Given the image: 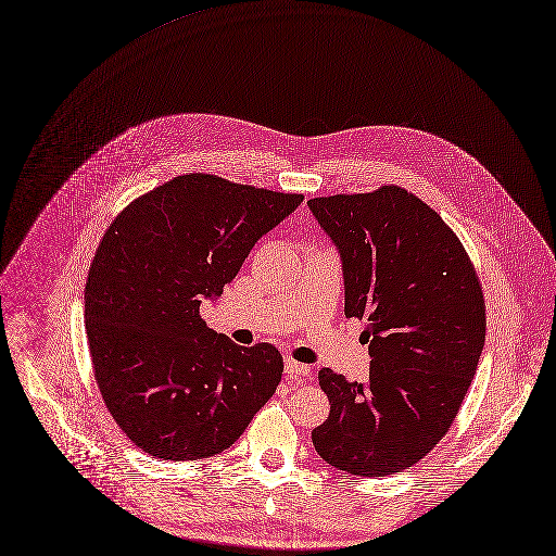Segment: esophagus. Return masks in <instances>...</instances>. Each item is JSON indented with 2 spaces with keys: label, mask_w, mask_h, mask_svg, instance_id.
Segmentation results:
<instances>
[{
  "label": "esophagus",
  "mask_w": 556,
  "mask_h": 556,
  "mask_svg": "<svg viewBox=\"0 0 556 556\" xmlns=\"http://www.w3.org/2000/svg\"><path fill=\"white\" fill-rule=\"evenodd\" d=\"M285 370L289 372V375H293V377H308L313 369L308 367V365H302V363H298V361H293V358H287L285 361Z\"/></svg>",
  "instance_id": "esophagus-1"
}]
</instances>
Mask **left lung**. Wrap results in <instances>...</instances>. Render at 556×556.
Returning <instances> with one entry per match:
<instances>
[{
    "mask_svg": "<svg viewBox=\"0 0 556 556\" xmlns=\"http://www.w3.org/2000/svg\"><path fill=\"white\" fill-rule=\"evenodd\" d=\"M337 243L345 317L365 319L369 381L319 370L330 416L313 429L334 468L386 477L420 462L451 429L485 343V298L453 228L399 186L308 200Z\"/></svg>",
    "mask_w": 556,
    "mask_h": 556,
    "instance_id": "left-lung-1",
    "label": "left lung"
}]
</instances>
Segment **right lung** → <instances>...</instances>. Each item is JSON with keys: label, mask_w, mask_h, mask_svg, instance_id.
<instances>
[{"label": "right lung", "mask_w": 556, "mask_h": 556, "mask_svg": "<svg viewBox=\"0 0 556 556\" xmlns=\"http://www.w3.org/2000/svg\"><path fill=\"white\" fill-rule=\"evenodd\" d=\"M302 200L189 173L108 226L84 291L88 350L105 407L144 453L213 457L276 392L280 352L208 330L200 300L219 298L252 245Z\"/></svg>", "instance_id": "add662e5"}]
</instances>
